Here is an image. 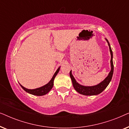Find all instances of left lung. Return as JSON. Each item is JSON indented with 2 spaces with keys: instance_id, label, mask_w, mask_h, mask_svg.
I'll list each match as a JSON object with an SVG mask.
<instances>
[{
  "instance_id": "left-lung-1",
  "label": "left lung",
  "mask_w": 129,
  "mask_h": 129,
  "mask_svg": "<svg viewBox=\"0 0 129 129\" xmlns=\"http://www.w3.org/2000/svg\"><path fill=\"white\" fill-rule=\"evenodd\" d=\"M106 41L107 42L108 45L109 46V50L111 54V60H110V64H111V70L109 72V75L107 76L105 79V80L100 82L99 84H97V85L93 86H82L81 84H79L78 83L76 82L75 80V77L72 74V70L70 72V78L72 79V83H73V86L75 89L76 90L77 92L80 93L81 94L86 95V96H93V95H98L102 93L107 86L109 85V83L112 80L113 74V70H114V66L113 63V52L111 49L110 43L107 39H106Z\"/></svg>"
}]
</instances>
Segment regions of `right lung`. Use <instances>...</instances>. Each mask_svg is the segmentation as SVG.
I'll return each mask as SVG.
<instances>
[{
  "label": "right lung",
  "instance_id": "obj_1",
  "mask_svg": "<svg viewBox=\"0 0 129 129\" xmlns=\"http://www.w3.org/2000/svg\"><path fill=\"white\" fill-rule=\"evenodd\" d=\"M60 70V67L57 69V70H56V72H55V73L54 74L53 76L52 77V78L51 80H50L48 83L45 84L42 87L37 88V89H26L23 86L21 85L20 84V85L21 87H22V89L24 90V91H26L27 93H29L30 94H33V95H35V96H43V95H45L46 94H47V93H49L51 89H52L53 86V82H54V79L55 78L56 76L57 75V74L58 73Z\"/></svg>",
  "mask_w": 129,
  "mask_h": 129
}]
</instances>
